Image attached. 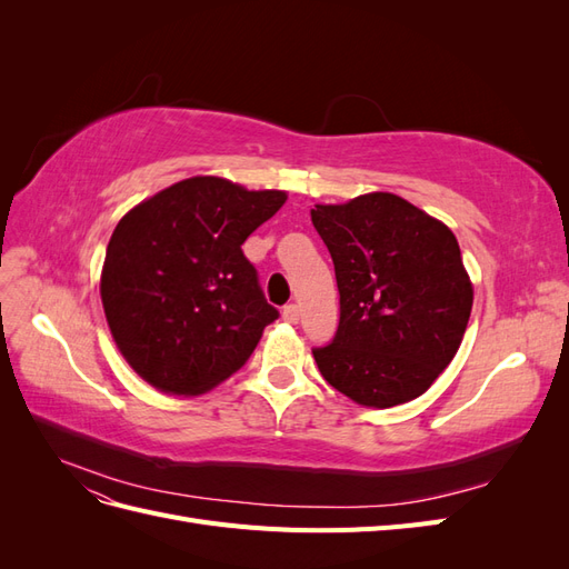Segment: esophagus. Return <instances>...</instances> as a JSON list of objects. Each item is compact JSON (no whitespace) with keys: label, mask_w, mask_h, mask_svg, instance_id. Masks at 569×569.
Here are the masks:
<instances>
[{"label":"esophagus","mask_w":569,"mask_h":569,"mask_svg":"<svg viewBox=\"0 0 569 569\" xmlns=\"http://www.w3.org/2000/svg\"><path fill=\"white\" fill-rule=\"evenodd\" d=\"M299 316H301V311H299V306L297 303H287L284 308H282V318L287 320V322H299Z\"/></svg>","instance_id":"esophagus-1"}]
</instances>
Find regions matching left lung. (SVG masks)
Returning a JSON list of instances; mask_svg holds the SVG:
<instances>
[{"label": "left lung", "instance_id": "obj_1", "mask_svg": "<svg viewBox=\"0 0 569 569\" xmlns=\"http://www.w3.org/2000/svg\"><path fill=\"white\" fill-rule=\"evenodd\" d=\"M311 220L339 287L337 335L313 349L320 375L360 406L418 399L453 360L472 311L456 234L389 192L318 203Z\"/></svg>", "mask_w": 569, "mask_h": 569}]
</instances>
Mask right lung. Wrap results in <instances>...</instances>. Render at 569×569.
Returning <instances> with one entry per match:
<instances>
[{
    "instance_id": "right-lung-1",
    "label": "right lung",
    "mask_w": 569,
    "mask_h": 569,
    "mask_svg": "<svg viewBox=\"0 0 569 569\" xmlns=\"http://www.w3.org/2000/svg\"><path fill=\"white\" fill-rule=\"evenodd\" d=\"M284 201L278 189L197 176L120 218L99 291L116 347L142 380L197 396L247 363L280 313L242 244Z\"/></svg>"
}]
</instances>
